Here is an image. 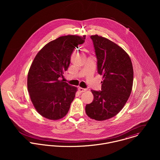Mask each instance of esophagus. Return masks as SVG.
Wrapping results in <instances>:
<instances>
[{"label":"esophagus","instance_id":"esophagus-1","mask_svg":"<svg viewBox=\"0 0 160 160\" xmlns=\"http://www.w3.org/2000/svg\"><path fill=\"white\" fill-rule=\"evenodd\" d=\"M78 90H79V91L80 92H84L86 91V89H84V88H79Z\"/></svg>","mask_w":160,"mask_h":160}]
</instances>
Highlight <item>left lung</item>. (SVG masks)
Masks as SVG:
<instances>
[{"label":"left lung","instance_id":"left-lung-1","mask_svg":"<svg viewBox=\"0 0 160 160\" xmlns=\"http://www.w3.org/2000/svg\"><path fill=\"white\" fill-rule=\"evenodd\" d=\"M97 59L98 73L103 75L102 91L91 90L92 102L86 113L92 119L104 121L114 117L124 107L132 91L134 71L128 54L110 40L91 36Z\"/></svg>","mask_w":160,"mask_h":160}]
</instances>
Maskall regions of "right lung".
I'll return each mask as SVG.
<instances>
[{
    "label": "right lung",
    "instance_id": "1",
    "mask_svg": "<svg viewBox=\"0 0 160 160\" xmlns=\"http://www.w3.org/2000/svg\"><path fill=\"white\" fill-rule=\"evenodd\" d=\"M86 36L68 35L48 42L35 57L28 74V90L37 112L57 120L68 113L77 88L60 80L68 68L71 55Z\"/></svg>",
    "mask_w": 160,
    "mask_h": 160
}]
</instances>
